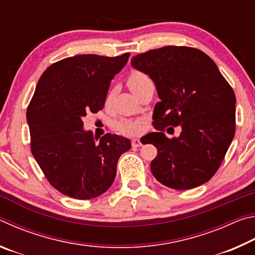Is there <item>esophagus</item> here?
I'll return each mask as SVG.
<instances>
[{"label":"esophagus","instance_id":"34e87169","mask_svg":"<svg viewBox=\"0 0 255 255\" xmlns=\"http://www.w3.org/2000/svg\"><path fill=\"white\" fill-rule=\"evenodd\" d=\"M131 146L133 148H137V147H140L141 146V143L139 139H137V138H135V139L131 140Z\"/></svg>","mask_w":255,"mask_h":255}]
</instances>
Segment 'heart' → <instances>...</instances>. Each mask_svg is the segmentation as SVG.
<instances>
[{"instance_id":"1","label":"heart","mask_w":255,"mask_h":255,"mask_svg":"<svg viewBox=\"0 0 255 255\" xmlns=\"http://www.w3.org/2000/svg\"><path fill=\"white\" fill-rule=\"evenodd\" d=\"M150 81L149 77L141 72H133L128 77V86L131 91L135 93L141 85L146 82ZM112 99V92L108 94L107 102H110ZM118 130L124 135H136L140 130L139 122H133V120H123L117 125Z\"/></svg>"}]
</instances>
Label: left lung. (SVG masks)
Returning a JSON list of instances; mask_svg holds the SVG:
<instances>
[{
  "instance_id": "left-lung-1",
  "label": "left lung",
  "mask_w": 255,
  "mask_h": 255,
  "mask_svg": "<svg viewBox=\"0 0 255 255\" xmlns=\"http://www.w3.org/2000/svg\"><path fill=\"white\" fill-rule=\"evenodd\" d=\"M131 66L156 86L150 133L157 155L150 171L175 190L206 183L221 166L235 135L234 91L208 55L197 48L166 46L131 58ZM181 126L179 137L167 138L165 127ZM167 131V130H166Z\"/></svg>"
}]
</instances>
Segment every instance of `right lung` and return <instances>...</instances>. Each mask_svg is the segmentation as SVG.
I'll list each match as a JSON object with an SVG mask.
<instances>
[{
  "mask_svg": "<svg viewBox=\"0 0 255 255\" xmlns=\"http://www.w3.org/2000/svg\"><path fill=\"white\" fill-rule=\"evenodd\" d=\"M130 54L77 55L42 73L27 110L31 153L47 180L63 195L88 200L111 187L130 140L106 133L97 143L83 117L105 106L110 81Z\"/></svg>",
  "mask_w": 255,
  "mask_h": 255,
  "instance_id": "obj_1",
  "label": "right lung"
}]
</instances>
